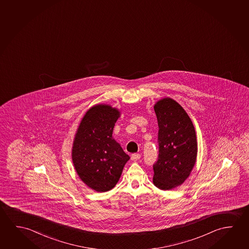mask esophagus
Instances as JSON below:
<instances>
[{"label": "esophagus", "mask_w": 249, "mask_h": 249, "mask_svg": "<svg viewBox=\"0 0 249 249\" xmlns=\"http://www.w3.org/2000/svg\"><path fill=\"white\" fill-rule=\"evenodd\" d=\"M141 158V155H139V154H133V155H131V160H134V161H136V160H138Z\"/></svg>", "instance_id": "esophagus-1"}]
</instances>
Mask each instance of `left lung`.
I'll return each mask as SVG.
<instances>
[{
  "mask_svg": "<svg viewBox=\"0 0 249 249\" xmlns=\"http://www.w3.org/2000/svg\"><path fill=\"white\" fill-rule=\"evenodd\" d=\"M154 108L159 126V156L153 166V182L161 190H171L188 179L196 164V129L187 112L175 100L161 99Z\"/></svg>",
  "mask_w": 249,
  "mask_h": 249,
  "instance_id": "obj_1",
  "label": "left lung"
}]
</instances>
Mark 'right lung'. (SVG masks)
I'll list each match as a JSON object with an SVG mask.
<instances>
[{
    "label": "right lung",
    "instance_id": "obj_1",
    "mask_svg": "<svg viewBox=\"0 0 249 249\" xmlns=\"http://www.w3.org/2000/svg\"><path fill=\"white\" fill-rule=\"evenodd\" d=\"M121 112L97 104L86 112L73 139L72 160L80 179L94 191H109L118 182L130 157L113 138Z\"/></svg>",
    "mask_w": 249,
    "mask_h": 249
}]
</instances>
